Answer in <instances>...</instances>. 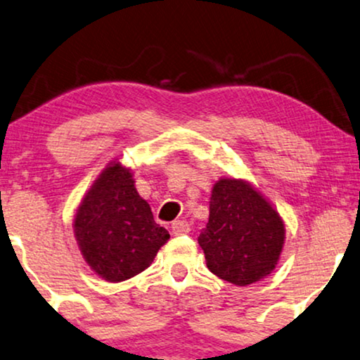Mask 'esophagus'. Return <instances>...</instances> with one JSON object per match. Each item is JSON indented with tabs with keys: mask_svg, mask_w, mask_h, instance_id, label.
Here are the masks:
<instances>
[{
	"mask_svg": "<svg viewBox=\"0 0 360 360\" xmlns=\"http://www.w3.org/2000/svg\"><path fill=\"white\" fill-rule=\"evenodd\" d=\"M171 230L174 236H186V233L191 232V225L186 222V220H176V222L172 224Z\"/></svg>",
	"mask_w": 360,
	"mask_h": 360,
	"instance_id": "esophagus-1",
	"label": "esophagus"
}]
</instances>
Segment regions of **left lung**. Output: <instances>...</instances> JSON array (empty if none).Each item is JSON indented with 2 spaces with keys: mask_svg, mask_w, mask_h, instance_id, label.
Returning a JSON list of instances; mask_svg holds the SVG:
<instances>
[{
  "mask_svg": "<svg viewBox=\"0 0 360 360\" xmlns=\"http://www.w3.org/2000/svg\"><path fill=\"white\" fill-rule=\"evenodd\" d=\"M285 222L245 179L220 177L212 186L209 222L198 242L214 275L237 286L257 283L278 265Z\"/></svg>",
  "mask_w": 360,
  "mask_h": 360,
  "instance_id": "1",
  "label": "left lung"
}]
</instances>
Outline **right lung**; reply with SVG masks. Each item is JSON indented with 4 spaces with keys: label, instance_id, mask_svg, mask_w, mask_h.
<instances>
[{
    "label": "right lung",
    "instance_id": "add662e5",
    "mask_svg": "<svg viewBox=\"0 0 360 360\" xmlns=\"http://www.w3.org/2000/svg\"><path fill=\"white\" fill-rule=\"evenodd\" d=\"M72 227L85 263L110 283L146 270L169 240L138 194L133 171L118 160L110 161L85 193Z\"/></svg>",
    "mask_w": 360,
    "mask_h": 360
}]
</instances>
